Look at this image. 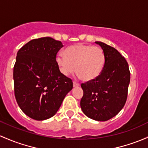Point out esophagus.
Listing matches in <instances>:
<instances>
[{
	"label": "esophagus",
	"mask_w": 148,
	"mask_h": 148,
	"mask_svg": "<svg viewBox=\"0 0 148 148\" xmlns=\"http://www.w3.org/2000/svg\"><path fill=\"white\" fill-rule=\"evenodd\" d=\"M79 84L77 83V82H73V86H74V87H78L79 86Z\"/></svg>",
	"instance_id": "obj_1"
}]
</instances>
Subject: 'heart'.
I'll return each instance as SVG.
<instances>
[{
	"label": "heart",
	"mask_w": 148,
	"mask_h": 148,
	"mask_svg": "<svg viewBox=\"0 0 148 148\" xmlns=\"http://www.w3.org/2000/svg\"><path fill=\"white\" fill-rule=\"evenodd\" d=\"M60 71L68 76L75 71L84 81H91L101 74L106 62L102 48L78 44L70 46L56 58Z\"/></svg>",
	"instance_id": "heart-1"
}]
</instances>
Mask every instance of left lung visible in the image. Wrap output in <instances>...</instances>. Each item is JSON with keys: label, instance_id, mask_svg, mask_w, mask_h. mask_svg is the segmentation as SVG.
Here are the masks:
<instances>
[{"label": "left lung", "instance_id": "1", "mask_svg": "<svg viewBox=\"0 0 148 148\" xmlns=\"http://www.w3.org/2000/svg\"><path fill=\"white\" fill-rule=\"evenodd\" d=\"M103 50L106 62L97 78L81 84L84 91L80 106L87 117L106 121L123 108L127 97L130 72L128 64L117 49L96 42Z\"/></svg>", "mask_w": 148, "mask_h": 148}]
</instances>
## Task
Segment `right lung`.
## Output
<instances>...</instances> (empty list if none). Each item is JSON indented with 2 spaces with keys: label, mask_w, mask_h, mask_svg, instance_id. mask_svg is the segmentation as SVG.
I'll use <instances>...</instances> for the list:
<instances>
[{
  "label": "right lung",
  "mask_w": 148,
  "mask_h": 148,
  "mask_svg": "<svg viewBox=\"0 0 148 148\" xmlns=\"http://www.w3.org/2000/svg\"><path fill=\"white\" fill-rule=\"evenodd\" d=\"M62 47V42L45 37L30 40L17 53L13 68L15 99L31 119L52 117L72 89V80L60 72L56 61Z\"/></svg>",
  "instance_id": "obj_1"
}]
</instances>
